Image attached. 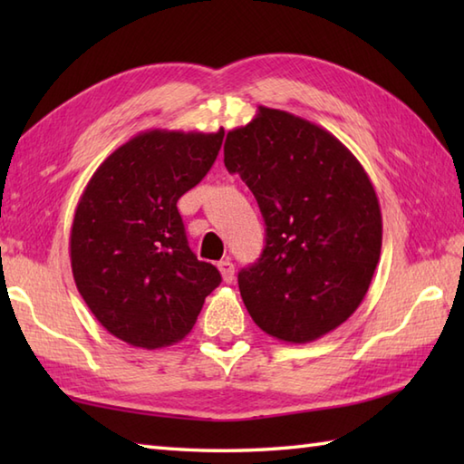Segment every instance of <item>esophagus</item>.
I'll list each match as a JSON object with an SVG mask.
<instances>
[{
    "label": "esophagus",
    "instance_id": "esophagus-1",
    "mask_svg": "<svg viewBox=\"0 0 464 464\" xmlns=\"http://www.w3.org/2000/svg\"><path fill=\"white\" fill-rule=\"evenodd\" d=\"M217 267L221 271V277L225 283H231L235 279V265L231 263V259H223L217 263Z\"/></svg>",
    "mask_w": 464,
    "mask_h": 464
}]
</instances>
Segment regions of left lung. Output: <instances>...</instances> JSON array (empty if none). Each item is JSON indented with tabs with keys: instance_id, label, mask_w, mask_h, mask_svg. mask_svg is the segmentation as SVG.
Masks as SVG:
<instances>
[{
	"instance_id": "8db88e82",
	"label": "left lung",
	"mask_w": 464,
	"mask_h": 464,
	"mask_svg": "<svg viewBox=\"0 0 464 464\" xmlns=\"http://www.w3.org/2000/svg\"><path fill=\"white\" fill-rule=\"evenodd\" d=\"M223 151L267 225L261 257L239 273L245 307L275 339L317 341L357 311L377 269L382 217L369 175L327 130L263 105Z\"/></svg>"
}]
</instances>
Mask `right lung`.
Masks as SVG:
<instances>
[{"label": "right lung", "instance_id": "obj_1", "mask_svg": "<svg viewBox=\"0 0 464 464\" xmlns=\"http://www.w3.org/2000/svg\"><path fill=\"white\" fill-rule=\"evenodd\" d=\"M223 135L137 133L97 167L77 203L69 237L77 291L95 319L133 347L181 341L221 283L187 245L177 201L211 169Z\"/></svg>", "mask_w": 464, "mask_h": 464}]
</instances>
